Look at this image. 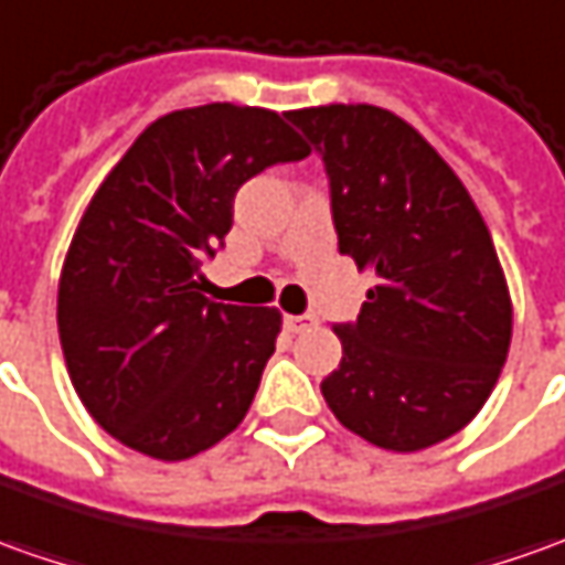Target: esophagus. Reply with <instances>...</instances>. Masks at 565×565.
<instances>
[{"mask_svg":"<svg viewBox=\"0 0 565 565\" xmlns=\"http://www.w3.org/2000/svg\"><path fill=\"white\" fill-rule=\"evenodd\" d=\"M284 324H287L294 333H302V331H312L315 324H318V318H315V315H287V318H284Z\"/></svg>","mask_w":565,"mask_h":565,"instance_id":"obj_1","label":"esophagus"}]
</instances>
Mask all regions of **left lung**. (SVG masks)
<instances>
[{
    "label": "left lung",
    "instance_id": "8db88e82",
    "mask_svg": "<svg viewBox=\"0 0 565 565\" xmlns=\"http://www.w3.org/2000/svg\"><path fill=\"white\" fill-rule=\"evenodd\" d=\"M321 153L340 253L377 275L355 321L333 324V417L371 445L420 451L455 436L508 362L513 309L492 234L414 126L374 105L290 110Z\"/></svg>",
    "mask_w": 565,
    "mask_h": 565
}]
</instances>
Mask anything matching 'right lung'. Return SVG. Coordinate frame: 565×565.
Wrapping results in <instances>:
<instances>
[{
    "label": "right lung",
    "mask_w": 565,
    "mask_h": 565,
    "mask_svg": "<svg viewBox=\"0 0 565 565\" xmlns=\"http://www.w3.org/2000/svg\"><path fill=\"white\" fill-rule=\"evenodd\" d=\"M309 145L266 107L203 105L153 120L79 218L57 284L73 390L114 439L185 460L250 408L278 309L203 297V259L232 228L237 188Z\"/></svg>",
    "instance_id": "right-lung-1"
}]
</instances>
